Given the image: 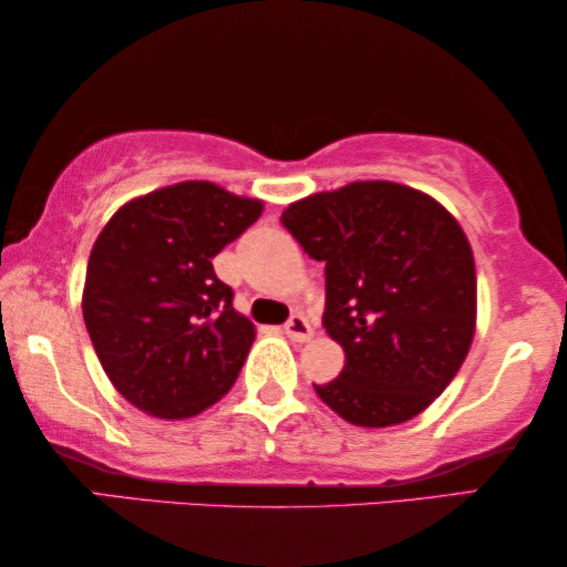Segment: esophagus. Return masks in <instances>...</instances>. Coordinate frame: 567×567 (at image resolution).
<instances>
[{"instance_id":"1","label":"esophagus","mask_w":567,"mask_h":567,"mask_svg":"<svg viewBox=\"0 0 567 567\" xmlns=\"http://www.w3.org/2000/svg\"><path fill=\"white\" fill-rule=\"evenodd\" d=\"M284 330H286V336H289L291 340H297V343H307L315 332L312 324L307 322V317H301V315H291L289 322L284 324Z\"/></svg>"}]
</instances>
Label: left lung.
I'll list each match as a JSON object with an SVG mask.
<instances>
[{
	"label": "left lung",
	"mask_w": 567,
	"mask_h": 567,
	"mask_svg": "<svg viewBox=\"0 0 567 567\" xmlns=\"http://www.w3.org/2000/svg\"><path fill=\"white\" fill-rule=\"evenodd\" d=\"M281 224L324 262L322 324L346 351L338 379L315 384L320 400L369 429L423 413L475 336V260L454 216L408 185L363 181L297 200Z\"/></svg>",
	"instance_id": "1"
}]
</instances>
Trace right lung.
<instances>
[{
    "instance_id": "add662e5",
    "label": "right lung",
    "mask_w": 567,
    "mask_h": 567,
    "mask_svg": "<svg viewBox=\"0 0 567 567\" xmlns=\"http://www.w3.org/2000/svg\"><path fill=\"white\" fill-rule=\"evenodd\" d=\"M260 214V200L188 181L131 200L100 231L82 315L131 405L181 421L231 390L255 328L212 260Z\"/></svg>"
}]
</instances>
